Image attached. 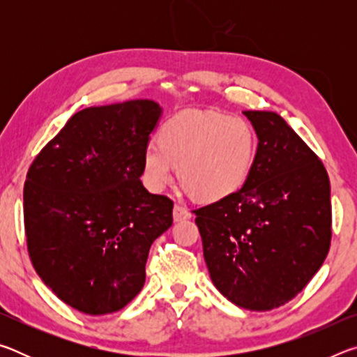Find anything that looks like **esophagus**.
Instances as JSON below:
<instances>
[{
    "label": "esophagus",
    "instance_id": "1",
    "mask_svg": "<svg viewBox=\"0 0 357 357\" xmlns=\"http://www.w3.org/2000/svg\"><path fill=\"white\" fill-rule=\"evenodd\" d=\"M190 217H192V214L189 213V209L184 208V206H181V204H174V208H173V219H174V222L187 220V219H190Z\"/></svg>",
    "mask_w": 357,
    "mask_h": 357
}]
</instances>
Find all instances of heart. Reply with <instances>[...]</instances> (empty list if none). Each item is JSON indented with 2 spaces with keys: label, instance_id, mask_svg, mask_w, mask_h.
Here are the masks:
<instances>
[{
  "label": "heart",
  "instance_id": "obj_1",
  "mask_svg": "<svg viewBox=\"0 0 357 357\" xmlns=\"http://www.w3.org/2000/svg\"><path fill=\"white\" fill-rule=\"evenodd\" d=\"M255 153V132L245 119L183 112L164 124L159 143L144 148L143 181L151 190H164L179 165V181L190 195L219 202L244 185Z\"/></svg>",
  "mask_w": 357,
  "mask_h": 357
}]
</instances>
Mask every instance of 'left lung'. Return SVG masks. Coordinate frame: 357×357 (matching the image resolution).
Listing matches in <instances>:
<instances>
[{
    "instance_id": "left-lung-1",
    "label": "left lung",
    "mask_w": 357,
    "mask_h": 357,
    "mask_svg": "<svg viewBox=\"0 0 357 357\" xmlns=\"http://www.w3.org/2000/svg\"><path fill=\"white\" fill-rule=\"evenodd\" d=\"M258 137L238 192L195 209L211 280L247 310H273L305 288L331 245V184L318 155L274 112H244Z\"/></svg>"
}]
</instances>
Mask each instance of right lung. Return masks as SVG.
Here are the masks:
<instances>
[{"instance_id":"1","label":"right lung","mask_w":357,"mask_h":357,"mask_svg":"<svg viewBox=\"0 0 357 357\" xmlns=\"http://www.w3.org/2000/svg\"><path fill=\"white\" fill-rule=\"evenodd\" d=\"M154 100L75 113L29 167L23 189L28 253L42 282L86 315L118 312L142 291L151 244L173 202L144 189Z\"/></svg>"}]
</instances>
